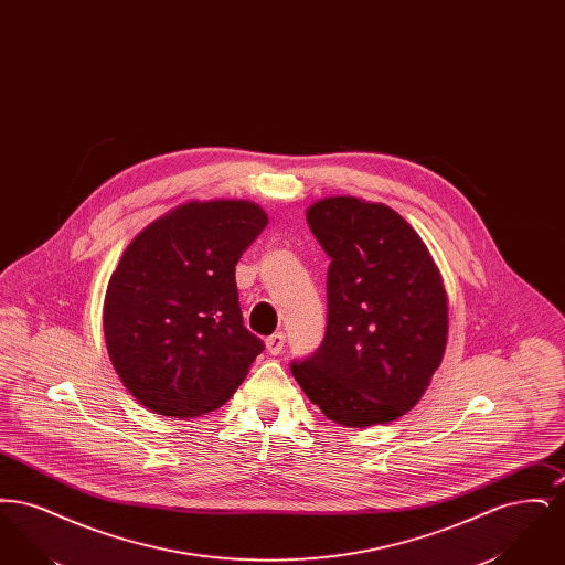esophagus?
I'll use <instances>...</instances> for the list:
<instances>
[{
    "instance_id": "34e87169",
    "label": "esophagus",
    "mask_w": 565,
    "mask_h": 565,
    "mask_svg": "<svg viewBox=\"0 0 565 565\" xmlns=\"http://www.w3.org/2000/svg\"><path fill=\"white\" fill-rule=\"evenodd\" d=\"M284 348H286V334L284 332H275L267 339V350H269L270 355H279Z\"/></svg>"
}]
</instances>
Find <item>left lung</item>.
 Listing matches in <instances>:
<instances>
[{
	"label": "left lung",
	"mask_w": 565,
	"mask_h": 565,
	"mask_svg": "<svg viewBox=\"0 0 565 565\" xmlns=\"http://www.w3.org/2000/svg\"><path fill=\"white\" fill-rule=\"evenodd\" d=\"M328 267L322 345L290 364L323 415L364 428L424 396L447 345V295L428 247L381 203L330 196L307 210Z\"/></svg>",
	"instance_id": "left-lung-1"
}]
</instances>
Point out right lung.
<instances>
[{
    "label": "right lung",
    "mask_w": 565,
    "mask_h": 565,
    "mask_svg": "<svg viewBox=\"0 0 565 565\" xmlns=\"http://www.w3.org/2000/svg\"><path fill=\"white\" fill-rule=\"evenodd\" d=\"M267 226L247 201H192L146 226L111 273L109 360L135 398L167 417L226 403L265 343L243 326L235 265Z\"/></svg>",
    "instance_id": "1"
}]
</instances>
